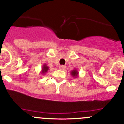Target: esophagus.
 <instances>
[{
	"label": "esophagus",
	"instance_id": "1",
	"mask_svg": "<svg viewBox=\"0 0 124 124\" xmlns=\"http://www.w3.org/2000/svg\"><path fill=\"white\" fill-rule=\"evenodd\" d=\"M59 69L61 70H64L65 69V66L64 65H59Z\"/></svg>",
	"mask_w": 124,
	"mask_h": 124
}]
</instances>
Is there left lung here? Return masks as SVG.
<instances>
[{
  "mask_svg": "<svg viewBox=\"0 0 124 124\" xmlns=\"http://www.w3.org/2000/svg\"><path fill=\"white\" fill-rule=\"evenodd\" d=\"M70 73H71V76L74 77V78H77V77H78V72L77 69L73 70L72 71H71Z\"/></svg>",
  "mask_w": 124,
  "mask_h": 124,
  "instance_id": "obj_1",
  "label": "left lung"
}]
</instances>
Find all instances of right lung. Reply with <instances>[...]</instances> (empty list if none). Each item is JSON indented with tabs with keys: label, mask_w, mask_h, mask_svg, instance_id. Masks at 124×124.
<instances>
[{
	"label": "right lung",
	"mask_w": 124,
	"mask_h": 124,
	"mask_svg": "<svg viewBox=\"0 0 124 124\" xmlns=\"http://www.w3.org/2000/svg\"><path fill=\"white\" fill-rule=\"evenodd\" d=\"M48 70H49V67L47 65V64L44 63V64L42 65V69H41V71L40 72H41L42 75H44V74H46V72L48 71Z\"/></svg>",
	"instance_id": "right-lung-1"
}]
</instances>
